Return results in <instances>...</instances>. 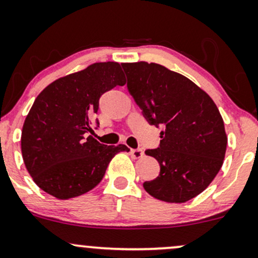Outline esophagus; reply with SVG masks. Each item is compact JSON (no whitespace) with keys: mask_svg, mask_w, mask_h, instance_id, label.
I'll use <instances>...</instances> for the list:
<instances>
[{"mask_svg":"<svg viewBox=\"0 0 258 258\" xmlns=\"http://www.w3.org/2000/svg\"><path fill=\"white\" fill-rule=\"evenodd\" d=\"M131 155L133 158L139 159V158L144 157V151H143L142 149H135V150H131Z\"/></svg>","mask_w":258,"mask_h":258,"instance_id":"esophagus-1","label":"esophagus"}]
</instances>
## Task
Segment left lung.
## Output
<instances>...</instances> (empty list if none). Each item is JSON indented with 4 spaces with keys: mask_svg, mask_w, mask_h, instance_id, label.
Wrapping results in <instances>:
<instances>
[{
    "mask_svg": "<svg viewBox=\"0 0 258 258\" xmlns=\"http://www.w3.org/2000/svg\"><path fill=\"white\" fill-rule=\"evenodd\" d=\"M127 89L150 125H163L159 148L146 150L161 171L144 182L151 197L181 204L214 180L226 152L219 109L207 93L183 75L156 63H122Z\"/></svg>",
    "mask_w": 258,
    "mask_h": 258,
    "instance_id": "8db88e82",
    "label": "left lung"
}]
</instances>
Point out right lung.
Masks as SVG:
<instances>
[{"instance_id": "add662e5", "label": "right lung", "mask_w": 258, "mask_h": 258, "mask_svg": "<svg viewBox=\"0 0 258 258\" xmlns=\"http://www.w3.org/2000/svg\"><path fill=\"white\" fill-rule=\"evenodd\" d=\"M125 83L120 64L106 61L58 78L39 94L21 135L22 158L39 188L60 200L80 197L100 183L116 153L130 151L88 136L101 95Z\"/></svg>"}]
</instances>
